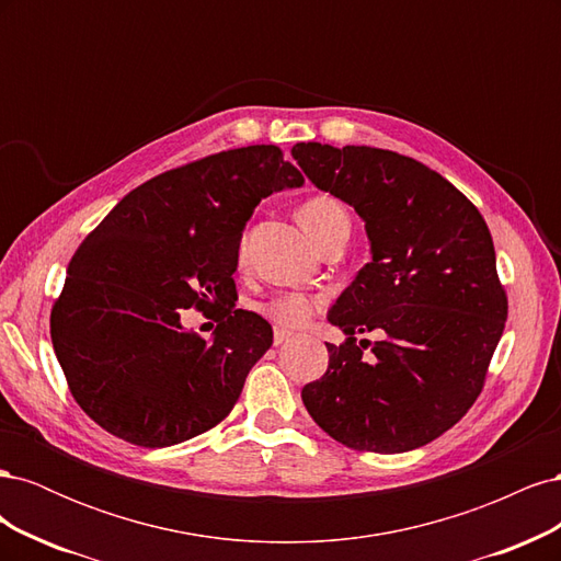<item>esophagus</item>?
<instances>
[{
    "label": "esophagus",
    "mask_w": 561,
    "mask_h": 561,
    "mask_svg": "<svg viewBox=\"0 0 561 561\" xmlns=\"http://www.w3.org/2000/svg\"><path fill=\"white\" fill-rule=\"evenodd\" d=\"M293 339V332H287V330H280V328H276L274 330V344L276 346H283V344H287Z\"/></svg>",
    "instance_id": "esophagus-1"
}]
</instances>
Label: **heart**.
Listing matches in <instances>:
<instances>
[{
  "instance_id": "1",
  "label": "heart",
  "mask_w": 561,
  "mask_h": 561,
  "mask_svg": "<svg viewBox=\"0 0 561 561\" xmlns=\"http://www.w3.org/2000/svg\"><path fill=\"white\" fill-rule=\"evenodd\" d=\"M297 222L307 231L309 239L320 245L330 233L339 229H348L346 208L332 196H313L301 203L297 210ZM318 309V299L301 293H285L264 304V313L280 328H299Z\"/></svg>"
}]
</instances>
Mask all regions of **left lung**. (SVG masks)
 <instances>
[{
  "label": "left lung",
  "mask_w": 561,
  "mask_h": 561,
  "mask_svg": "<svg viewBox=\"0 0 561 561\" xmlns=\"http://www.w3.org/2000/svg\"><path fill=\"white\" fill-rule=\"evenodd\" d=\"M320 192L363 217L371 262L328 320L346 334L301 388L318 426L353 449L400 454L433 443L478 400L507 318L480 210L443 175L388 149L297 142ZM382 334L367 362L355 333Z\"/></svg>",
  "instance_id": "1"
}]
</instances>
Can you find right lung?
<instances>
[{
    "label": "right lung",
    "instance_id": "obj_1",
    "mask_svg": "<svg viewBox=\"0 0 561 561\" xmlns=\"http://www.w3.org/2000/svg\"><path fill=\"white\" fill-rule=\"evenodd\" d=\"M304 184L274 145L219 151L126 194L67 266L50 342L79 407L138 447H171L217 426L274 344L236 309L245 222L274 192ZM224 309L210 343L182 308Z\"/></svg>",
    "mask_w": 561,
    "mask_h": 561
}]
</instances>
